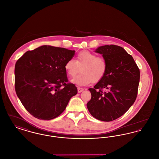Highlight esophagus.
I'll return each mask as SVG.
<instances>
[{
  "instance_id": "1",
  "label": "esophagus",
  "mask_w": 159,
  "mask_h": 159,
  "mask_svg": "<svg viewBox=\"0 0 159 159\" xmlns=\"http://www.w3.org/2000/svg\"><path fill=\"white\" fill-rule=\"evenodd\" d=\"M83 91H84V89L82 88L79 87V88H77V91H78V92H79V93H80V92H82Z\"/></svg>"
}]
</instances>
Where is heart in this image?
Masks as SVG:
<instances>
[{
	"label": "heart",
	"instance_id": "obj_1",
	"mask_svg": "<svg viewBox=\"0 0 159 159\" xmlns=\"http://www.w3.org/2000/svg\"><path fill=\"white\" fill-rule=\"evenodd\" d=\"M64 68L71 77L76 76L80 68L81 74L72 79L71 82L83 86L101 80L106 74L107 64L102 57L88 51H83L77 55L76 61H67Z\"/></svg>",
	"mask_w": 159,
	"mask_h": 159
}]
</instances>
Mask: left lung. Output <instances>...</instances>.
I'll return each mask as SVG.
<instances>
[{"label":"left lung","instance_id":"obj_1","mask_svg":"<svg viewBox=\"0 0 159 159\" xmlns=\"http://www.w3.org/2000/svg\"><path fill=\"white\" fill-rule=\"evenodd\" d=\"M95 52L102 55L107 68L104 77L89 89L92 97L87 108L95 119L112 121L125 113L135 101L139 70L133 57L120 46H101Z\"/></svg>","mask_w":159,"mask_h":159}]
</instances>
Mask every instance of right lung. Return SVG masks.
<instances>
[{"mask_svg": "<svg viewBox=\"0 0 159 159\" xmlns=\"http://www.w3.org/2000/svg\"><path fill=\"white\" fill-rule=\"evenodd\" d=\"M75 51L43 45L27 51L15 66L16 93L34 117L49 120L66 109L77 89L68 83L64 66Z\"/></svg>", "mask_w": 159, "mask_h": 159, "instance_id": "add662e5", "label": "right lung"}]
</instances>
